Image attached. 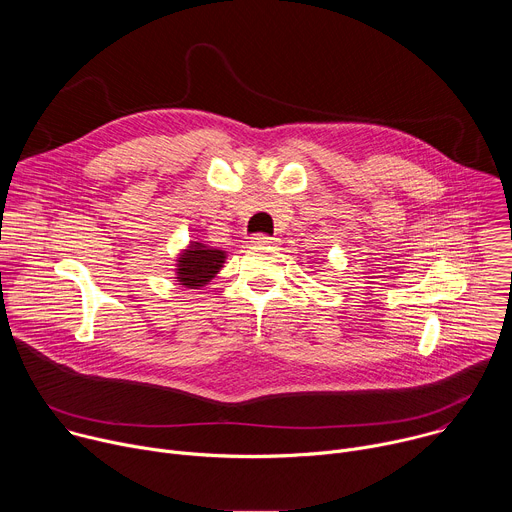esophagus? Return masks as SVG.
I'll return each instance as SVG.
<instances>
[{
  "instance_id": "34e87169",
  "label": "esophagus",
  "mask_w": 512,
  "mask_h": 512,
  "mask_svg": "<svg viewBox=\"0 0 512 512\" xmlns=\"http://www.w3.org/2000/svg\"><path fill=\"white\" fill-rule=\"evenodd\" d=\"M251 243L257 245V247H275V245H277V239L267 237V235H255V237L251 239Z\"/></svg>"
}]
</instances>
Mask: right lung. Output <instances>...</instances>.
<instances>
[{"label": "right lung", "instance_id": "right-lung-1", "mask_svg": "<svg viewBox=\"0 0 512 512\" xmlns=\"http://www.w3.org/2000/svg\"><path fill=\"white\" fill-rule=\"evenodd\" d=\"M227 261V251L208 247L202 241H190L176 257L174 279L186 289H200L216 277Z\"/></svg>", "mask_w": 512, "mask_h": 512}]
</instances>
